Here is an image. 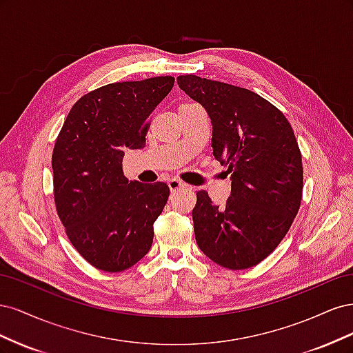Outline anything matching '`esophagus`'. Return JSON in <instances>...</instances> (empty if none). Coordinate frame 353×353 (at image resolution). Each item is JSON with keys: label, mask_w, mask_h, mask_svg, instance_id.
<instances>
[{"label": "esophagus", "mask_w": 353, "mask_h": 353, "mask_svg": "<svg viewBox=\"0 0 353 353\" xmlns=\"http://www.w3.org/2000/svg\"><path fill=\"white\" fill-rule=\"evenodd\" d=\"M168 185H169L170 191H176V190H179V188L185 187V184L183 183V181L178 179V178H170V179L168 181Z\"/></svg>", "instance_id": "obj_1"}]
</instances>
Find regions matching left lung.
<instances>
[{"label":"left lung","instance_id":"8db88e82","mask_svg":"<svg viewBox=\"0 0 353 353\" xmlns=\"http://www.w3.org/2000/svg\"><path fill=\"white\" fill-rule=\"evenodd\" d=\"M179 88L206 109L213 156L231 175V196L212 205L197 191L196 241L209 259L228 270L262 262L290 230L302 203V153L281 110L250 90L181 74Z\"/></svg>","mask_w":353,"mask_h":353}]
</instances>
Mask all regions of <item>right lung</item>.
I'll return each instance as SVG.
<instances>
[{
  "instance_id": "1",
  "label": "right lung",
  "mask_w": 353,
  "mask_h": 353,
  "mask_svg": "<svg viewBox=\"0 0 353 353\" xmlns=\"http://www.w3.org/2000/svg\"><path fill=\"white\" fill-rule=\"evenodd\" d=\"M175 78L114 82L73 104L52 150V194L66 236L94 268L121 272L150 250L169 187L128 181L126 148H143L150 114Z\"/></svg>"
}]
</instances>
